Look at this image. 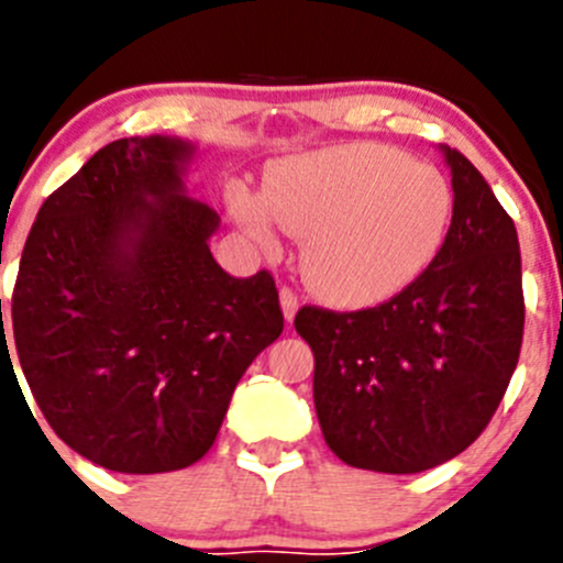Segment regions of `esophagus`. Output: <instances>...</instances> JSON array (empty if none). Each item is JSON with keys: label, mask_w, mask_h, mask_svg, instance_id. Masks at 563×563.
I'll return each mask as SVG.
<instances>
[{"label": "esophagus", "mask_w": 563, "mask_h": 563, "mask_svg": "<svg viewBox=\"0 0 563 563\" xmlns=\"http://www.w3.org/2000/svg\"><path fill=\"white\" fill-rule=\"evenodd\" d=\"M279 300H282V311H284V320L292 322L295 314H298V295L292 292L289 287H282L279 292Z\"/></svg>", "instance_id": "1"}]
</instances>
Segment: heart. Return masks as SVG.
<instances>
[{
  "label": "heart",
  "instance_id": "1",
  "mask_svg": "<svg viewBox=\"0 0 563 563\" xmlns=\"http://www.w3.org/2000/svg\"><path fill=\"white\" fill-rule=\"evenodd\" d=\"M238 224L274 249L303 238L300 271L336 309H369L402 295L435 263L452 224V188L435 166L397 147L350 142L276 161L263 194L230 183Z\"/></svg>",
  "mask_w": 563,
  "mask_h": 563
}]
</instances>
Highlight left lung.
Here are the masks:
<instances>
[{
	"label": "left lung",
	"instance_id": "8db88e82",
	"mask_svg": "<svg viewBox=\"0 0 563 563\" xmlns=\"http://www.w3.org/2000/svg\"><path fill=\"white\" fill-rule=\"evenodd\" d=\"M452 227L402 295L361 311L303 306L295 331L314 353V408L342 463L421 473L457 457L493 419L522 344L515 221L452 147Z\"/></svg>",
	"mask_w": 563,
	"mask_h": 563
}]
</instances>
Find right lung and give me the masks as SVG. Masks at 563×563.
<instances>
[{"label":"right lung","instance_id":"obj_1","mask_svg":"<svg viewBox=\"0 0 563 563\" xmlns=\"http://www.w3.org/2000/svg\"><path fill=\"white\" fill-rule=\"evenodd\" d=\"M194 153L158 133L106 144L43 202L21 254L2 350L52 430L100 468L202 460L284 328L274 276L235 279L210 254L221 219L186 194Z\"/></svg>","mask_w":563,"mask_h":563}]
</instances>
